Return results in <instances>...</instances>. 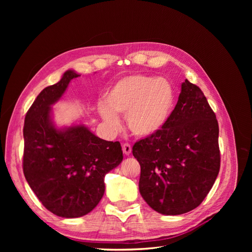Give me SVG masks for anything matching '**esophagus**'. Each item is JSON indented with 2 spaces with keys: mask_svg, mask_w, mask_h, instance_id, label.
Returning <instances> with one entry per match:
<instances>
[{
  "mask_svg": "<svg viewBox=\"0 0 252 252\" xmlns=\"http://www.w3.org/2000/svg\"><path fill=\"white\" fill-rule=\"evenodd\" d=\"M123 152L126 156L130 155L131 154V145L128 144V143L123 144Z\"/></svg>",
  "mask_w": 252,
  "mask_h": 252,
  "instance_id": "esophagus-1",
  "label": "esophagus"
}]
</instances>
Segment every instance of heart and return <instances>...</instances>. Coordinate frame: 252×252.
<instances>
[{
    "label": "heart",
    "mask_w": 252,
    "mask_h": 252,
    "mask_svg": "<svg viewBox=\"0 0 252 252\" xmlns=\"http://www.w3.org/2000/svg\"><path fill=\"white\" fill-rule=\"evenodd\" d=\"M175 104V90L165 78L134 74L119 81L101 104L103 120L114 131L121 128L117 114L126 116L127 126L138 136L157 133L169 120Z\"/></svg>",
    "instance_id": "b5f03b06"
}]
</instances>
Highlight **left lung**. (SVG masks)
Returning <instances> with one entry per match:
<instances>
[{
    "label": "left lung",
    "instance_id": "obj_1",
    "mask_svg": "<svg viewBox=\"0 0 252 252\" xmlns=\"http://www.w3.org/2000/svg\"><path fill=\"white\" fill-rule=\"evenodd\" d=\"M141 165L139 189L158 213L183 215L196 208L220 171L219 123L203 91L188 80L165 126L135 142Z\"/></svg>",
    "mask_w": 252,
    "mask_h": 252
}]
</instances>
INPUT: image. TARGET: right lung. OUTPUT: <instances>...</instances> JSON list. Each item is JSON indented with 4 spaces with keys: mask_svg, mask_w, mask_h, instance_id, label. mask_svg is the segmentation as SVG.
<instances>
[{
    "mask_svg": "<svg viewBox=\"0 0 252 252\" xmlns=\"http://www.w3.org/2000/svg\"><path fill=\"white\" fill-rule=\"evenodd\" d=\"M80 74L66 71L44 88L26 113L23 171L37 199L53 215L72 219L87 215L101 201L104 178L122 162L120 142L97 138L84 125L57 129L50 106Z\"/></svg>",
    "mask_w": 252,
    "mask_h": 252,
    "instance_id": "right-lung-1",
    "label": "right lung"
}]
</instances>
